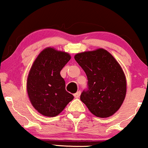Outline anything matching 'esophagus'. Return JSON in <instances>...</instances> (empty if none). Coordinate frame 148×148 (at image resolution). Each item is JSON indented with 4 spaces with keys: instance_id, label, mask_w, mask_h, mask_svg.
<instances>
[{
    "instance_id": "obj_1",
    "label": "esophagus",
    "mask_w": 148,
    "mask_h": 148,
    "mask_svg": "<svg viewBox=\"0 0 148 148\" xmlns=\"http://www.w3.org/2000/svg\"><path fill=\"white\" fill-rule=\"evenodd\" d=\"M80 95H81V91H78L77 92L75 93V94L74 95V97H75L76 99H78V98H79Z\"/></svg>"
}]
</instances>
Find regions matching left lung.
<instances>
[{
	"instance_id": "8db88e82",
	"label": "left lung",
	"mask_w": 148,
	"mask_h": 148,
	"mask_svg": "<svg viewBox=\"0 0 148 148\" xmlns=\"http://www.w3.org/2000/svg\"><path fill=\"white\" fill-rule=\"evenodd\" d=\"M74 59L88 78L87 88L81 92L80 99L96 116H111L126 95V79L120 65L103 49L80 53Z\"/></svg>"
}]
</instances>
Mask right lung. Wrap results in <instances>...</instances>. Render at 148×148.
Here are the masks:
<instances>
[{
  "instance_id": "1",
  "label": "right lung",
  "mask_w": 148,
  "mask_h": 148,
  "mask_svg": "<svg viewBox=\"0 0 148 148\" xmlns=\"http://www.w3.org/2000/svg\"><path fill=\"white\" fill-rule=\"evenodd\" d=\"M70 58L67 53L47 48L34 62L28 74L27 91L32 105L42 115L56 116L74 99L66 91L65 81L60 76Z\"/></svg>"
}]
</instances>
